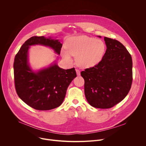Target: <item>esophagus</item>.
<instances>
[{"instance_id":"obj_1","label":"esophagus","mask_w":146,"mask_h":146,"mask_svg":"<svg viewBox=\"0 0 146 146\" xmlns=\"http://www.w3.org/2000/svg\"><path fill=\"white\" fill-rule=\"evenodd\" d=\"M76 71L77 75V76H80V71L78 69H76Z\"/></svg>"}]
</instances>
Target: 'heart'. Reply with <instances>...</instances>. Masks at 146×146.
I'll use <instances>...</instances> for the list:
<instances>
[{
	"label": "heart",
	"mask_w": 146,
	"mask_h": 146,
	"mask_svg": "<svg viewBox=\"0 0 146 146\" xmlns=\"http://www.w3.org/2000/svg\"><path fill=\"white\" fill-rule=\"evenodd\" d=\"M66 50L61 54L70 60V55L76 56L77 64L82 68H89L96 65L102 60L106 51V44L102 40L86 35L70 37L65 43Z\"/></svg>",
	"instance_id": "1"
}]
</instances>
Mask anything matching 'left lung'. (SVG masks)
I'll list each match as a JSON object with an SVG mask.
<instances>
[{"instance_id": "8db88e82", "label": "left lung", "mask_w": 146, "mask_h": 146, "mask_svg": "<svg viewBox=\"0 0 146 146\" xmlns=\"http://www.w3.org/2000/svg\"><path fill=\"white\" fill-rule=\"evenodd\" d=\"M101 38L100 36H98ZM106 51L99 63L81 72L86 98L95 108L109 109L128 95L132 82L131 55L119 41L104 37Z\"/></svg>"}]
</instances>
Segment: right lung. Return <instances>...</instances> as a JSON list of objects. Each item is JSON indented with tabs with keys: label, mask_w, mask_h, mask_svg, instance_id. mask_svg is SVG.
<instances>
[{
	"label": "right lung",
	"mask_w": 146,
	"mask_h": 146,
	"mask_svg": "<svg viewBox=\"0 0 146 146\" xmlns=\"http://www.w3.org/2000/svg\"><path fill=\"white\" fill-rule=\"evenodd\" d=\"M43 46L60 54L62 44L52 37L33 36L27 40L15 55L14 74L16 92L23 102L38 110L59 107L63 102L67 89L76 77L74 68L62 69L56 59L48 66L33 70L29 63V50L32 46Z\"/></svg>",
	"instance_id": "obj_1"
}]
</instances>
